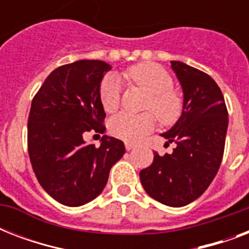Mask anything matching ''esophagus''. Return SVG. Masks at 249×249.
Segmentation results:
<instances>
[{"instance_id": "1", "label": "esophagus", "mask_w": 249, "mask_h": 249, "mask_svg": "<svg viewBox=\"0 0 249 249\" xmlns=\"http://www.w3.org/2000/svg\"><path fill=\"white\" fill-rule=\"evenodd\" d=\"M134 147H136V144H134V143H130V142H125V148H126V151H132Z\"/></svg>"}]
</instances>
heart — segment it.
Wrapping results in <instances>:
<instances>
[{"label": "heart", "instance_id": "obj_1", "mask_svg": "<svg viewBox=\"0 0 249 249\" xmlns=\"http://www.w3.org/2000/svg\"><path fill=\"white\" fill-rule=\"evenodd\" d=\"M125 79L143 88L148 94L146 108L152 109L163 124H172L182 111V101L173 91V79L163 67L154 63H140L126 70ZM120 83L112 75L106 76L99 85V99L106 112L116 111L120 103ZM155 116L152 112H121L108 123L109 133L120 140L138 142L155 128Z\"/></svg>", "mask_w": 249, "mask_h": 249}]
</instances>
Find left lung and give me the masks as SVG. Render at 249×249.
I'll list each match as a JSON object with an SVG mask.
<instances>
[{
  "mask_svg": "<svg viewBox=\"0 0 249 249\" xmlns=\"http://www.w3.org/2000/svg\"><path fill=\"white\" fill-rule=\"evenodd\" d=\"M172 70L183 91L177 123L163 133L172 154L160 156L140 172L146 193L161 204L183 207L200 196L216 177L224 156L228 108L216 81L204 72L172 60Z\"/></svg>",
  "mask_w": 249,
  "mask_h": 249,
  "instance_id": "8db88e82",
  "label": "left lung"
}]
</instances>
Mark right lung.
<instances>
[{
    "instance_id": "1",
    "label": "right lung",
    "mask_w": 249,
    "mask_h": 249,
    "mask_svg": "<svg viewBox=\"0 0 249 249\" xmlns=\"http://www.w3.org/2000/svg\"><path fill=\"white\" fill-rule=\"evenodd\" d=\"M111 66L77 60L50 73L37 91L28 117V154L46 193L68 207L89 203L103 191L109 169L125 154L120 140L103 136L88 144L84 133L103 132L106 113L99 85Z\"/></svg>"
}]
</instances>
